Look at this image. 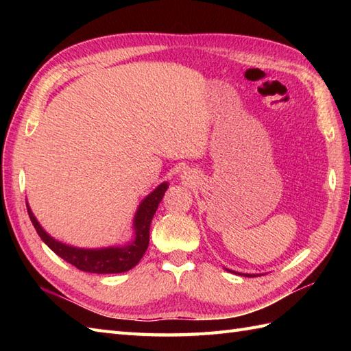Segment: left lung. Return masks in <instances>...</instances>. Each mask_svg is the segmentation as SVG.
Instances as JSON below:
<instances>
[{
  "instance_id": "1",
  "label": "left lung",
  "mask_w": 351,
  "mask_h": 351,
  "mask_svg": "<svg viewBox=\"0 0 351 351\" xmlns=\"http://www.w3.org/2000/svg\"><path fill=\"white\" fill-rule=\"evenodd\" d=\"M228 271H230V270H228ZM238 274L244 276V278H256V276H258V274H245V273H238Z\"/></svg>"
}]
</instances>
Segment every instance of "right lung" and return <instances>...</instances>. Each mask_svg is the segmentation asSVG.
Wrapping results in <instances>:
<instances>
[{"mask_svg": "<svg viewBox=\"0 0 351 351\" xmlns=\"http://www.w3.org/2000/svg\"><path fill=\"white\" fill-rule=\"evenodd\" d=\"M167 189L169 182H162L141 200L132 220L134 235L130 243H126L123 245H110V247L102 249L73 247V245L58 241L40 226V223L34 217L32 208L28 206V204L27 211L29 215V220H32L36 232L39 234L42 241L47 244L56 255L64 259L66 263L77 267L81 271L96 274L123 273L131 270L132 267H136L138 264V261L143 258L145 252L147 250L151 221Z\"/></svg>", "mask_w": 351, "mask_h": 351, "instance_id": "obj_1", "label": "right lung"}]
</instances>
